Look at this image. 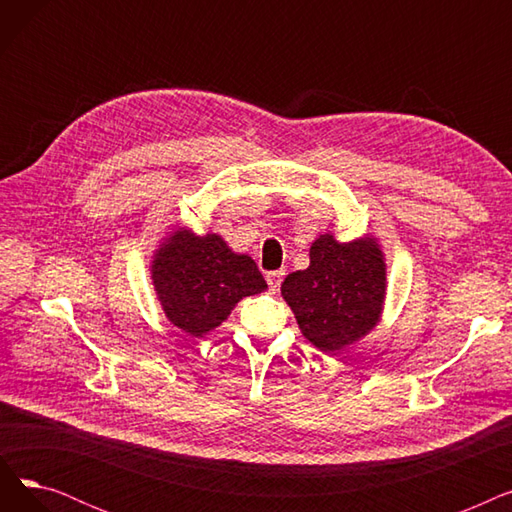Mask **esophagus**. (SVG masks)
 <instances>
[{"instance_id": "34e87169", "label": "esophagus", "mask_w": 512, "mask_h": 512, "mask_svg": "<svg viewBox=\"0 0 512 512\" xmlns=\"http://www.w3.org/2000/svg\"><path fill=\"white\" fill-rule=\"evenodd\" d=\"M284 276H286V270H276V272L267 274L265 280H267V284H270L272 290H278L280 284H282V280H284Z\"/></svg>"}]
</instances>
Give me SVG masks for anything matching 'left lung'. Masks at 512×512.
Instances as JSON below:
<instances>
[{"label": "left lung", "instance_id": "8db88e82", "mask_svg": "<svg viewBox=\"0 0 512 512\" xmlns=\"http://www.w3.org/2000/svg\"><path fill=\"white\" fill-rule=\"evenodd\" d=\"M307 270L282 282V297L303 336L334 353L367 336L380 321L386 297V263L375 238L338 242L321 234L309 249Z\"/></svg>", "mask_w": 512, "mask_h": 512}]
</instances>
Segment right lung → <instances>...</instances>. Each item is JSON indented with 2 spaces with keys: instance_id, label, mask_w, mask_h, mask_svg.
<instances>
[{
  "instance_id": "right-lung-1",
  "label": "right lung",
  "mask_w": 512,
  "mask_h": 512,
  "mask_svg": "<svg viewBox=\"0 0 512 512\" xmlns=\"http://www.w3.org/2000/svg\"><path fill=\"white\" fill-rule=\"evenodd\" d=\"M151 280L166 317L191 336L218 328L242 297L267 288L249 255L234 253L218 234L184 228L155 251Z\"/></svg>"
}]
</instances>
